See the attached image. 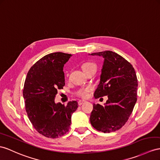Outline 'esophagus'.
<instances>
[{"instance_id":"esophagus-1","label":"esophagus","mask_w":160,"mask_h":160,"mask_svg":"<svg viewBox=\"0 0 160 160\" xmlns=\"http://www.w3.org/2000/svg\"><path fill=\"white\" fill-rule=\"evenodd\" d=\"M85 102H86V101H85L84 100H79L78 102V105H82L84 103H85Z\"/></svg>"}]
</instances>
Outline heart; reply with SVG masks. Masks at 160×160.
I'll list each match as a JSON object with an SVG mask.
<instances>
[{"instance_id":"1","label":"heart","mask_w":160,"mask_h":160,"mask_svg":"<svg viewBox=\"0 0 160 160\" xmlns=\"http://www.w3.org/2000/svg\"><path fill=\"white\" fill-rule=\"evenodd\" d=\"M92 68H96V65L95 63H93L92 62H85L82 65V69L84 71V72H87L88 69H91ZM90 87H86L83 88H80L78 91L76 92V95L79 97H87L88 92L90 91Z\"/></svg>"}]
</instances>
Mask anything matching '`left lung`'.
<instances>
[{
	"label": "left lung",
	"mask_w": 160,
	"mask_h": 160,
	"mask_svg": "<svg viewBox=\"0 0 160 160\" xmlns=\"http://www.w3.org/2000/svg\"><path fill=\"white\" fill-rule=\"evenodd\" d=\"M91 55L103 57L100 82L95 99L107 96L105 106L93 104L90 117L96 130L109 133L120 129L128 121L136 103L138 81L132 65L116 52L105 51Z\"/></svg>",
	"instance_id": "left-lung-1"
}]
</instances>
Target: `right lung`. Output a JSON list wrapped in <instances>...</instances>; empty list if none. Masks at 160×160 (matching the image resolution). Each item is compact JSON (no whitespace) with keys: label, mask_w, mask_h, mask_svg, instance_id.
Masks as SVG:
<instances>
[{"label":"right lung","mask_w":160,"mask_h":160,"mask_svg":"<svg viewBox=\"0 0 160 160\" xmlns=\"http://www.w3.org/2000/svg\"><path fill=\"white\" fill-rule=\"evenodd\" d=\"M71 54L50 53L34 63L27 73L23 91L28 118L43 136L55 138L68 132L72 113L78 107L76 101L67 105L55 103L59 89L65 86L64 64Z\"/></svg>","instance_id":"1"}]
</instances>
